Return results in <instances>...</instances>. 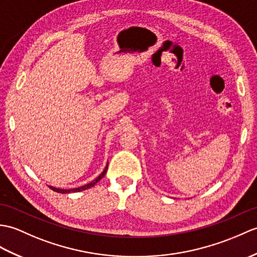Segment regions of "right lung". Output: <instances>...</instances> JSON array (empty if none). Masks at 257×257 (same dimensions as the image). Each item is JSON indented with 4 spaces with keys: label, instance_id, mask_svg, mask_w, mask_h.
Returning a JSON list of instances; mask_svg holds the SVG:
<instances>
[{
    "label": "right lung",
    "instance_id": "add662e5",
    "mask_svg": "<svg viewBox=\"0 0 257 257\" xmlns=\"http://www.w3.org/2000/svg\"><path fill=\"white\" fill-rule=\"evenodd\" d=\"M106 172H107V166H106V168H105V170L103 171V173H101V174H100L98 177L95 178V180H94L93 182H91V183H88V184L84 185V186L77 187V188H72V189H61V188H56V187H52V186H49V187H50L52 190H55V192H57V193H61V194H68V193H76V192H82V190H85V189H87V188H91V187H93L95 184H96L98 181H100L101 178H103V177L105 176Z\"/></svg>",
    "mask_w": 257,
    "mask_h": 257
}]
</instances>
